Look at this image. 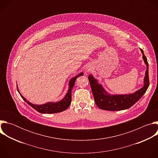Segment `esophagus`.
Segmentation results:
<instances>
[{
    "instance_id": "1",
    "label": "esophagus",
    "mask_w": 158,
    "mask_h": 158,
    "mask_svg": "<svg viewBox=\"0 0 158 158\" xmlns=\"http://www.w3.org/2000/svg\"><path fill=\"white\" fill-rule=\"evenodd\" d=\"M91 67H89V66H88L87 68H86V71L87 72H89V71H91Z\"/></svg>"
}]
</instances>
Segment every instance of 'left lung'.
<instances>
[{"instance_id":"1","label":"left lung","mask_w":158,"mask_h":158,"mask_svg":"<svg viewBox=\"0 0 158 158\" xmlns=\"http://www.w3.org/2000/svg\"><path fill=\"white\" fill-rule=\"evenodd\" d=\"M143 54V59L147 69L144 79V85L135 93L129 94H110L106 91L102 85L98 83L92 75H89L88 79L91 85V90L94 98V101L98 107L106 110H121L127 109L138 102L144 95L149 85V66L147 58L143 51L140 49Z\"/></svg>"}]
</instances>
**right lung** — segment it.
<instances>
[{"label":"right lung","mask_w":158,"mask_h":158,"mask_svg":"<svg viewBox=\"0 0 158 158\" xmlns=\"http://www.w3.org/2000/svg\"><path fill=\"white\" fill-rule=\"evenodd\" d=\"M82 75H83V73H81L79 75H77L76 76L71 79V80L69 81V82L68 91H67L65 97L61 101L57 102H49L41 104V105L32 104L31 102L27 101V99L24 97H23L21 95L20 93L19 92V89H18L17 85V91H18L19 93L20 94L21 98L23 99L29 106H31L32 108H34L37 112H40V113H43V114L57 113V112H60L66 110L70 106V104L71 103V100H72L71 91H72V89L74 85L75 81L77 77H79V76H81Z\"/></svg>","instance_id":"obj_1"}]
</instances>
